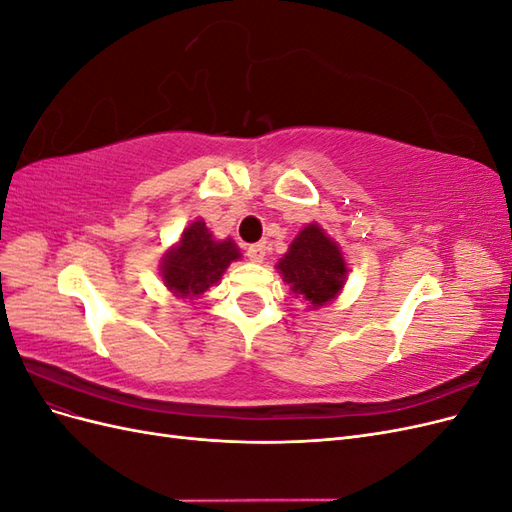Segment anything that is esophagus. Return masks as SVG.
Returning <instances> with one entry per match:
<instances>
[{
  "mask_svg": "<svg viewBox=\"0 0 512 512\" xmlns=\"http://www.w3.org/2000/svg\"><path fill=\"white\" fill-rule=\"evenodd\" d=\"M267 256V243L260 241V243H254L247 247V258H250L252 262H262Z\"/></svg>",
  "mask_w": 512,
  "mask_h": 512,
  "instance_id": "34e87169",
  "label": "esophagus"
}]
</instances>
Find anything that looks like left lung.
Returning <instances> with one entry per match:
<instances>
[{"label": "left lung", "mask_w": 512, "mask_h": 512, "mask_svg": "<svg viewBox=\"0 0 512 512\" xmlns=\"http://www.w3.org/2000/svg\"><path fill=\"white\" fill-rule=\"evenodd\" d=\"M275 269L290 286L294 299L305 301L309 309L335 301L348 280L342 247L316 222L299 230Z\"/></svg>", "instance_id": "1"}]
</instances>
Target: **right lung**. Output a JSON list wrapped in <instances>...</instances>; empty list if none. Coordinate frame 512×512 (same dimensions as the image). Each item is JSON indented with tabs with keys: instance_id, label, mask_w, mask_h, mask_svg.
I'll list each match as a JSON object with an SVG mask.
<instances>
[{
	"instance_id": "add662e5",
	"label": "right lung",
	"mask_w": 512,
	"mask_h": 512,
	"mask_svg": "<svg viewBox=\"0 0 512 512\" xmlns=\"http://www.w3.org/2000/svg\"><path fill=\"white\" fill-rule=\"evenodd\" d=\"M241 258L232 239H215L203 218L183 228L181 237L162 256L160 275L164 286L177 299H200L211 286L222 280L230 262Z\"/></svg>"
}]
</instances>
